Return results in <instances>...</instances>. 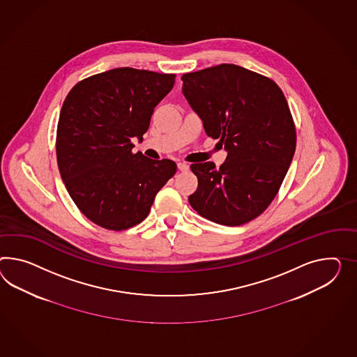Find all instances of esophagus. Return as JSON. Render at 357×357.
<instances>
[{
  "mask_svg": "<svg viewBox=\"0 0 357 357\" xmlns=\"http://www.w3.org/2000/svg\"><path fill=\"white\" fill-rule=\"evenodd\" d=\"M177 167H178V169H180L181 172H186V171H189V167H190V165H188V163H185V162H180V163H177Z\"/></svg>",
  "mask_w": 357,
  "mask_h": 357,
  "instance_id": "esophagus-1",
  "label": "esophagus"
}]
</instances>
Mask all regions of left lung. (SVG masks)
<instances>
[{
  "label": "left lung",
  "instance_id": "1",
  "mask_svg": "<svg viewBox=\"0 0 357 357\" xmlns=\"http://www.w3.org/2000/svg\"><path fill=\"white\" fill-rule=\"evenodd\" d=\"M183 93L220 139L227 160L190 165L198 188L189 203L204 219L238 227L275 199L296 147L293 115L281 88L264 75L222 63L183 73Z\"/></svg>",
  "mask_w": 357,
  "mask_h": 357
}]
</instances>
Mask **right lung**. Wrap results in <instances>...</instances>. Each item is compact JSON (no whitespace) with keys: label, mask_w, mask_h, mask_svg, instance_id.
Segmentation results:
<instances>
[{"label":"right lung","mask_w":357,"mask_h":357,"mask_svg":"<svg viewBox=\"0 0 357 357\" xmlns=\"http://www.w3.org/2000/svg\"><path fill=\"white\" fill-rule=\"evenodd\" d=\"M174 73L114 68L77 82L67 94L56 127V162L77 208L96 225L126 230L146 219L177 165L133 153Z\"/></svg>","instance_id":"1"}]
</instances>
